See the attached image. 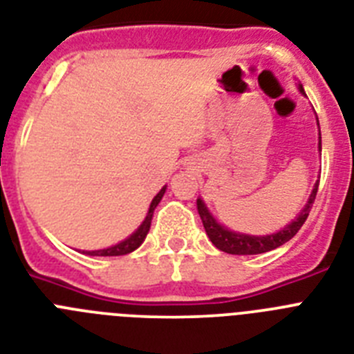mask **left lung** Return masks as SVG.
Masks as SVG:
<instances>
[{
	"label": "left lung",
	"mask_w": 354,
	"mask_h": 354,
	"mask_svg": "<svg viewBox=\"0 0 354 354\" xmlns=\"http://www.w3.org/2000/svg\"><path fill=\"white\" fill-rule=\"evenodd\" d=\"M299 90L304 93L302 86H299ZM319 149H322L320 140H319ZM317 191H319V183H315L313 192H311L310 200H308L304 209L301 210V214H299V216L290 223V225H286L283 230H279V232L275 234H270V236H248V234L232 232V230H228V228H225L223 225H219V223L210 216V212L207 210L203 201L198 200L196 201V205H198V212H200V218L201 221H203L205 232H207V236H209V239L212 241V245L216 246V248H219L221 252H227V254H232V255H254V254H264V252L275 250L277 246L290 241V239H292L299 230H301V227L304 225L308 216H310V210L311 207H313L315 198H317Z\"/></svg>",
	"instance_id": "1"
}]
</instances>
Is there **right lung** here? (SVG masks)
<instances>
[{"mask_svg":"<svg viewBox=\"0 0 354 354\" xmlns=\"http://www.w3.org/2000/svg\"><path fill=\"white\" fill-rule=\"evenodd\" d=\"M165 189L167 187H163L162 191L158 192V194L154 196L153 201H151L149 205V212H147V216H145V219L142 221V225L138 228H136L135 232L131 234V236L127 237V239H124V241H120L118 245L115 246H109V248H104V250H91V252H86L88 255H102V257H109V255H126V254H131L133 250H136L138 246L144 243L145 236H147V232H149L151 228V219H153V212L154 209H156V205L160 203V200L163 198V194H165Z\"/></svg>","mask_w":354,"mask_h":354,"instance_id":"obj_1","label":"right lung"}]
</instances>
